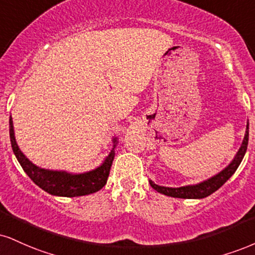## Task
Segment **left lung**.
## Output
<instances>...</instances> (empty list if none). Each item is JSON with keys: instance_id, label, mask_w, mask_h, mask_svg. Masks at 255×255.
<instances>
[{"instance_id": "left-lung-1", "label": "left lung", "mask_w": 255, "mask_h": 255, "mask_svg": "<svg viewBox=\"0 0 255 255\" xmlns=\"http://www.w3.org/2000/svg\"><path fill=\"white\" fill-rule=\"evenodd\" d=\"M247 145H248V125L246 128V134H245L244 141H242V145L239 149L238 154L235 155L234 160L227 166L225 170L221 171L219 174L214 176L210 179L204 180L203 183H199L197 185H189V186H182V188H165V186H159L157 184H154L152 180H149V184L154 190H157L158 192H160L162 195L171 196V197H177V198H204L207 196H209L215 192L216 190H219L221 186L225 184L227 180L231 178L236 170H238L239 165L244 159L245 153L247 151Z\"/></svg>"}]
</instances>
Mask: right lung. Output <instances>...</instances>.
<instances>
[{"mask_svg": "<svg viewBox=\"0 0 255 255\" xmlns=\"http://www.w3.org/2000/svg\"><path fill=\"white\" fill-rule=\"evenodd\" d=\"M9 135H10V142L15 157L22 166L24 172L39 188H41L48 194L64 196V197H77V196L94 194L106 185L110 167H112L113 160H114V148L103 164L96 170L82 174H70L61 172V171H50L40 168L24 157L23 153L17 147L16 141H15L11 118L9 119ZM114 142H116V139H114Z\"/></svg>", "mask_w": 255, "mask_h": 255, "instance_id": "right-lung-1", "label": "right lung"}]
</instances>
